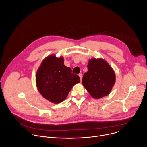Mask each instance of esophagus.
Here are the masks:
<instances>
[{
  "instance_id": "34e87169",
  "label": "esophagus",
  "mask_w": 147,
  "mask_h": 147,
  "mask_svg": "<svg viewBox=\"0 0 147 147\" xmlns=\"http://www.w3.org/2000/svg\"><path fill=\"white\" fill-rule=\"evenodd\" d=\"M79 77H80V80H81H81H82V74H79Z\"/></svg>"
}]
</instances>
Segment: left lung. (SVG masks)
I'll list each match as a JSON object with an SVG mask.
<instances>
[{
	"instance_id": "8db88e82",
	"label": "left lung",
	"mask_w": 147,
	"mask_h": 147,
	"mask_svg": "<svg viewBox=\"0 0 147 147\" xmlns=\"http://www.w3.org/2000/svg\"><path fill=\"white\" fill-rule=\"evenodd\" d=\"M88 71L83 76L82 83L95 99L108 95L115 83L113 69L103 59L92 58L88 61Z\"/></svg>"
}]
</instances>
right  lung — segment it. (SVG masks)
<instances>
[{
    "mask_svg": "<svg viewBox=\"0 0 147 147\" xmlns=\"http://www.w3.org/2000/svg\"><path fill=\"white\" fill-rule=\"evenodd\" d=\"M80 82L78 75L64 65V59L52 55L42 62L36 74L38 90L44 98L59 103L67 96L72 87Z\"/></svg>",
    "mask_w": 147,
    "mask_h": 147,
    "instance_id": "add662e5",
    "label": "right lung"
}]
</instances>
